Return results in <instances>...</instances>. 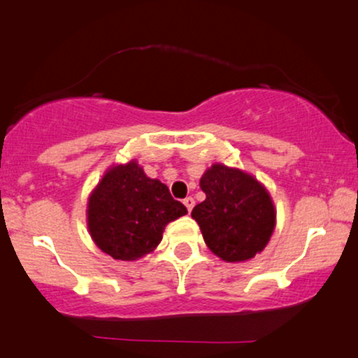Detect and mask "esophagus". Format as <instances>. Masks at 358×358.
<instances>
[{
    "mask_svg": "<svg viewBox=\"0 0 358 358\" xmlns=\"http://www.w3.org/2000/svg\"><path fill=\"white\" fill-rule=\"evenodd\" d=\"M183 203H185V207H187V210H188V212H192L193 205H195V200H193L192 196H187V199L183 200Z\"/></svg>",
    "mask_w": 358,
    "mask_h": 358,
    "instance_id": "34e87169",
    "label": "esophagus"
}]
</instances>
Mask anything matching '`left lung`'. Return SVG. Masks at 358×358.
<instances>
[{"instance_id": "8db88e82", "label": "left lung", "mask_w": 358, "mask_h": 358, "mask_svg": "<svg viewBox=\"0 0 358 358\" xmlns=\"http://www.w3.org/2000/svg\"><path fill=\"white\" fill-rule=\"evenodd\" d=\"M207 199L195 205L205 244L227 262L249 261L268 245L276 225L271 195L252 175L215 163L200 178Z\"/></svg>"}]
</instances>
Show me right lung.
Masks as SVG:
<instances>
[{
	"mask_svg": "<svg viewBox=\"0 0 358 358\" xmlns=\"http://www.w3.org/2000/svg\"><path fill=\"white\" fill-rule=\"evenodd\" d=\"M187 207L159 180L148 178L136 159L109 168L90 193L87 227L102 252L117 261H136L153 252L170 222Z\"/></svg>",
	"mask_w": 358,
	"mask_h": 358,
	"instance_id": "right-lung-1",
	"label": "right lung"
}]
</instances>
